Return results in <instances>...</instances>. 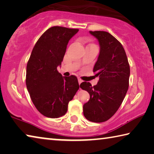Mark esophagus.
I'll use <instances>...</instances> for the list:
<instances>
[{"label":"esophagus","mask_w":154,"mask_h":154,"mask_svg":"<svg viewBox=\"0 0 154 154\" xmlns=\"http://www.w3.org/2000/svg\"><path fill=\"white\" fill-rule=\"evenodd\" d=\"M82 80L81 79H78V82H79V84H81L82 83Z\"/></svg>","instance_id":"obj_1"}]
</instances>
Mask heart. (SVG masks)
Masks as SVG:
<instances>
[{
    "label": "heart",
    "instance_id": "b5f03b06",
    "mask_svg": "<svg viewBox=\"0 0 154 154\" xmlns=\"http://www.w3.org/2000/svg\"><path fill=\"white\" fill-rule=\"evenodd\" d=\"M88 46H95V45H93V44H90V45H89Z\"/></svg>",
    "mask_w": 154,
    "mask_h": 154
}]
</instances>
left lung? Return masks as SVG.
I'll return each mask as SVG.
<instances>
[{"mask_svg": "<svg viewBox=\"0 0 154 154\" xmlns=\"http://www.w3.org/2000/svg\"><path fill=\"white\" fill-rule=\"evenodd\" d=\"M99 41L100 52L93 72L99 79L96 86L82 82V89L90 94L84 105V115L94 123L108 121L116 113L129 87L130 68L125 51L120 42L106 31H90Z\"/></svg>", "mask_w": 154, "mask_h": 154, "instance_id": "left-lung-1", "label": "left lung"}]
</instances>
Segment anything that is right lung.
I'll use <instances>...</instances> for the list:
<instances>
[{"label": "right lung", "mask_w": 154, "mask_h": 154, "mask_svg": "<svg viewBox=\"0 0 154 154\" xmlns=\"http://www.w3.org/2000/svg\"><path fill=\"white\" fill-rule=\"evenodd\" d=\"M79 29L53 26L34 46L26 65V85L36 109L48 118H59L79 88L77 77H62L57 71L67 45Z\"/></svg>", "instance_id": "1"}]
</instances>
